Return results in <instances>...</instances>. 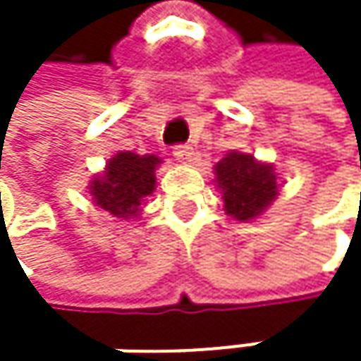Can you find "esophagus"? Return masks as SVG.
I'll use <instances>...</instances> for the list:
<instances>
[{"label":"esophagus","mask_w":361,"mask_h":361,"mask_svg":"<svg viewBox=\"0 0 361 361\" xmlns=\"http://www.w3.org/2000/svg\"><path fill=\"white\" fill-rule=\"evenodd\" d=\"M173 157H176L180 163H188V161H192V157H194V148H192L190 144H178V146L173 148Z\"/></svg>","instance_id":"34e87169"}]
</instances>
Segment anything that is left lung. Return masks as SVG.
Listing matches in <instances>:
<instances>
[{
  "label": "left lung",
  "mask_w": 361,
  "mask_h": 361,
  "mask_svg": "<svg viewBox=\"0 0 361 361\" xmlns=\"http://www.w3.org/2000/svg\"><path fill=\"white\" fill-rule=\"evenodd\" d=\"M215 173L224 192L226 211L238 221L257 217L278 194L274 169L257 163L251 154H226L217 163Z\"/></svg>",
  "instance_id": "1"
}]
</instances>
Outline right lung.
<instances>
[{"instance_id":"right-lung-1","label":"right lung","mask_w":361,"mask_h":361,"mask_svg":"<svg viewBox=\"0 0 361 361\" xmlns=\"http://www.w3.org/2000/svg\"><path fill=\"white\" fill-rule=\"evenodd\" d=\"M161 163L154 154L118 152L112 157L102 178L92 181L94 202L114 217H133L140 204L154 190V169Z\"/></svg>"}]
</instances>
